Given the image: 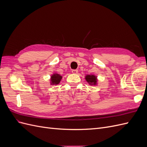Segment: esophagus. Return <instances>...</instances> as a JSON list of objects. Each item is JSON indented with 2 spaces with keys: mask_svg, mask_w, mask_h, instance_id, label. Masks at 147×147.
<instances>
[{
  "mask_svg": "<svg viewBox=\"0 0 147 147\" xmlns=\"http://www.w3.org/2000/svg\"><path fill=\"white\" fill-rule=\"evenodd\" d=\"M72 72L73 74H78V71L77 70H75V69H73V70H72Z\"/></svg>",
  "mask_w": 147,
  "mask_h": 147,
  "instance_id": "1",
  "label": "esophagus"
}]
</instances>
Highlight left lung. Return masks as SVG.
<instances>
[{
    "label": "left lung",
    "instance_id": "left-lung-1",
    "mask_svg": "<svg viewBox=\"0 0 147 147\" xmlns=\"http://www.w3.org/2000/svg\"><path fill=\"white\" fill-rule=\"evenodd\" d=\"M86 80L87 81V82L89 83V84H91V85H96L97 84V77L94 75H88L85 77Z\"/></svg>",
    "mask_w": 147,
    "mask_h": 147
}]
</instances>
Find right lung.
<instances>
[{
    "label": "right lung",
    "instance_id": "1",
    "mask_svg": "<svg viewBox=\"0 0 147 147\" xmlns=\"http://www.w3.org/2000/svg\"><path fill=\"white\" fill-rule=\"evenodd\" d=\"M62 79V76L59 74H55L51 77V84H59Z\"/></svg>",
    "mask_w": 147,
    "mask_h": 147
}]
</instances>
